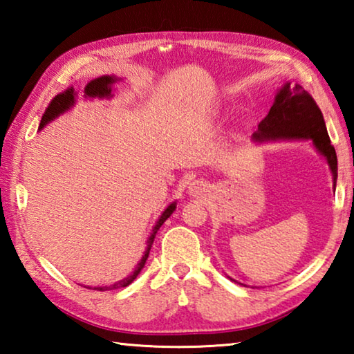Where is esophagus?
I'll use <instances>...</instances> for the list:
<instances>
[{
  "label": "esophagus",
  "instance_id": "34e87169",
  "mask_svg": "<svg viewBox=\"0 0 354 354\" xmlns=\"http://www.w3.org/2000/svg\"><path fill=\"white\" fill-rule=\"evenodd\" d=\"M187 190H189V194H190L192 196H196V198H200V196L207 194L209 187H207V184H206L205 181H200V179H195V181H192V183L189 184Z\"/></svg>",
  "mask_w": 354,
  "mask_h": 354
}]
</instances>
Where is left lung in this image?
I'll return each mask as SVG.
<instances>
[{
  "label": "left lung",
  "mask_w": 354,
  "mask_h": 354,
  "mask_svg": "<svg viewBox=\"0 0 354 354\" xmlns=\"http://www.w3.org/2000/svg\"><path fill=\"white\" fill-rule=\"evenodd\" d=\"M254 142L270 140H310L317 153L325 158L333 175V187L337 183V156L329 140L325 120L314 98L295 84L286 82L274 97L268 115L262 120L253 134ZM231 281L236 279L230 278ZM241 284V283H239Z\"/></svg>",
  "instance_id": "1"
}]
</instances>
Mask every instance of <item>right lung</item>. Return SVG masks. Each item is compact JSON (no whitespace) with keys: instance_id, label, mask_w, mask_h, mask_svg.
<instances>
[{"instance_id":"obj_1","label":"right lung","mask_w":354,"mask_h":354,"mask_svg":"<svg viewBox=\"0 0 354 354\" xmlns=\"http://www.w3.org/2000/svg\"><path fill=\"white\" fill-rule=\"evenodd\" d=\"M118 81V77L115 76H100L97 77V80H92L91 82L87 84L86 88H84V97L86 98H112V86ZM76 103V92L73 87H68L67 91H64L62 93H59L57 97L53 98V101L50 103V106L46 107V111L44 113V117H41L40 120V127H39V131L44 129L48 123H51L53 120H56L59 115H62V113L67 112L68 109H71V107L75 106ZM176 209V201H173L171 205H169L165 207V211L162 212V215H160L159 220L156 221V225L153 227V232L149 234L148 241H147V250L145 253H143L142 259L139 261V263H137L134 272L129 274V277L123 278L122 281H118V283L112 284L109 287H93V290H112V289H118V287H127L129 286L133 281L139 277V273L142 272V268L145 267V262L148 259V254H149V250H151V245L154 242V237H156V232L159 231V227L164 225V221L170 217V215L173 214V211ZM91 289V287H88Z\"/></svg>"}]
</instances>
